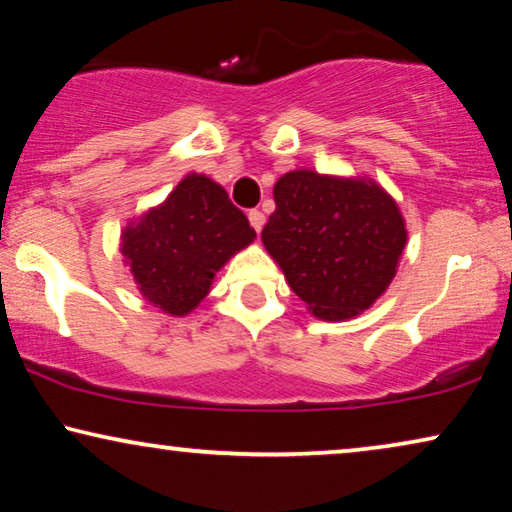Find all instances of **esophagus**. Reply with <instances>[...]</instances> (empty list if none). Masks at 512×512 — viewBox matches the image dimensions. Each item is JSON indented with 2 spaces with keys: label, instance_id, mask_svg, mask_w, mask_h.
<instances>
[{
  "label": "esophagus",
  "instance_id": "esophagus-1",
  "mask_svg": "<svg viewBox=\"0 0 512 512\" xmlns=\"http://www.w3.org/2000/svg\"><path fill=\"white\" fill-rule=\"evenodd\" d=\"M248 220H250V225L255 227V232H262V227H264V213H262V211H259V209H250Z\"/></svg>",
  "mask_w": 512,
  "mask_h": 512
}]
</instances>
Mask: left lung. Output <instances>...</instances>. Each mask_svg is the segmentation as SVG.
Wrapping results in <instances>:
<instances>
[{"label":"left lung","mask_w":512,"mask_h":512,"mask_svg":"<svg viewBox=\"0 0 512 512\" xmlns=\"http://www.w3.org/2000/svg\"><path fill=\"white\" fill-rule=\"evenodd\" d=\"M273 200L262 241L319 319H349L384 294L407 241L384 190L299 170L278 179Z\"/></svg>","instance_id":"obj_1"}]
</instances>
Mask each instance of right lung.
<instances>
[{
  "label": "right lung",
  "mask_w": 512,
  "mask_h": 512,
  "mask_svg": "<svg viewBox=\"0 0 512 512\" xmlns=\"http://www.w3.org/2000/svg\"><path fill=\"white\" fill-rule=\"evenodd\" d=\"M255 239L246 213L218 183L190 174L124 232V255L144 299L186 315L209 294L216 271Z\"/></svg>",
  "instance_id": "add662e5"
}]
</instances>
